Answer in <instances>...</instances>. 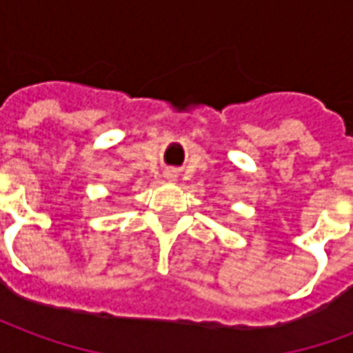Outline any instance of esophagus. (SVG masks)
<instances>
[{
    "label": "esophagus",
    "mask_w": 353,
    "mask_h": 353,
    "mask_svg": "<svg viewBox=\"0 0 353 353\" xmlns=\"http://www.w3.org/2000/svg\"><path fill=\"white\" fill-rule=\"evenodd\" d=\"M168 176H172V174H168Z\"/></svg>",
    "instance_id": "esophagus-1"
}]
</instances>
